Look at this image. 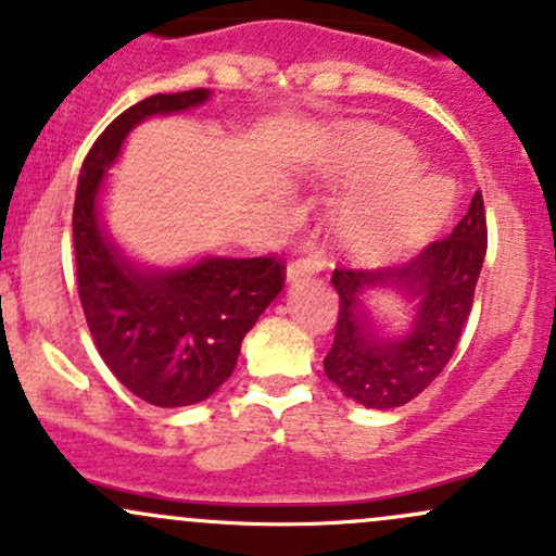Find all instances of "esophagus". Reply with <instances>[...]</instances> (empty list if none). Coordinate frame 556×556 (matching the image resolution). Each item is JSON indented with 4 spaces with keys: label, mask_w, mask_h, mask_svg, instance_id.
<instances>
[{
    "label": "esophagus",
    "mask_w": 556,
    "mask_h": 556,
    "mask_svg": "<svg viewBox=\"0 0 556 556\" xmlns=\"http://www.w3.org/2000/svg\"><path fill=\"white\" fill-rule=\"evenodd\" d=\"M323 266H325V261L319 258V255H306V258H298L288 266V282L295 285V282H301V279L314 277V274L323 271Z\"/></svg>",
    "instance_id": "esophagus-1"
}]
</instances>
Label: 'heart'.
<instances>
[{"mask_svg":"<svg viewBox=\"0 0 556 556\" xmlns=\"http://www.w3.org/2000/svg\"><path fill=\"white\" fill-rule=\"evenodd\" d=\"M343 154L349 175L378 180L338 224L349 248L389 253L437 229L453 207L447 180L416 170V149L396 132L356 127L343 140Z\"/></svg>","mask_w":556,"mask_h":556,"instance_id":"b5f03b06","label":"heart"}]
</instances>
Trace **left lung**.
Wrapping results in <instances>:
<instances>
[{
    "mask_svg": "<svg viewBox=\"0 0 556 556\" xmlns=\"http://www.w3.org/2000/svg\"><path fill=\"white\" fill-rule=\"evenodd\" d=\"M488 253V220L482 194L453 233L426 244L405 266L346 268L332 271L341 295L336 341L325 356V372L349 400L372 410L402 407L416 400L450 362L460 341L479 271ZM396 289L414 306V325L405 337L386 342L364 306L372 289Z\"/></svg>",
    "mask_w": 556,
    "mask_h": 556,
    "instance_id": "left-lung-1",
    "label": "left lung"
}]
</instances>
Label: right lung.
<instances>
[{
  "label": "right lung",
  "instance_id": "right-lung-1",
  "mask_svg": "<svg viewBox=\"0 0 556 556\" xmlns=\"http://www.w3.org/2000/svg\"><path fill=\"white\" fill-rule=\"evenodd\" d=\"M210 90L160 92L122 111L81 162L74 200L79 301L98 354L125 389L156 407L207 400L237 367L248 330L285 288V263L210 255L178 268H140L103 229L106 170L149 116L202 106Z\"/></svg>",
  "mask_w": 556,
  "mask_h": 556
}]
</instances>
